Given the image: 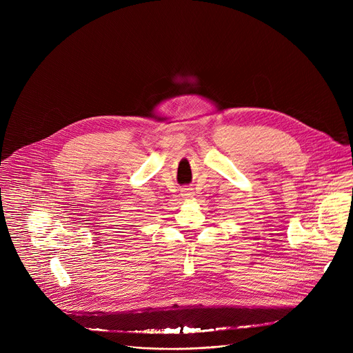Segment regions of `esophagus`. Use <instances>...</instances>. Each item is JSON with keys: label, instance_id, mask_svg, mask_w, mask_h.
I'll use <instances>...</instances> for the list:
<instances>
[{"label": "esophagus", "instance_id": "obj_1", "mask_svg": "<svg viewBox=\"0 0 353 353\" xmlns=\"http://www.w3.org/2000/svg\"><path fill=\"white\" fill-rule=\"evenodd\" d=\"M192 195H194L192 188H190V187L181 188V196H192Z\"/></svg>", "mask_w": 353, "mask_h": 353}]
</instances>
